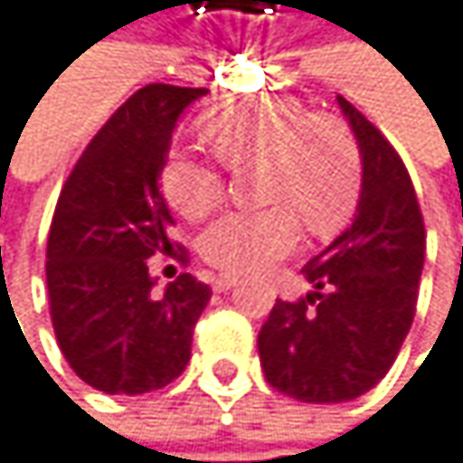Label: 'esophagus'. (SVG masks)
Returning a JSON list of instances; mask_svg holds the SVG:
<instances>
[{"instance_id": "esophagus-1", "label": "esophagus", "mask_w": 463, "mask_h": 463, "mask_svg": "<svg viewBox=\"0 0 463 463\" xmlns=\"http://www.w3.org/2000/svg\"><path fill=\"white\" fill-rule=\"evenodd\" d=\"M234 286H237V278H232V275H215V278H213V288H215L218 294L232 291Z\"/></svg>"}]
</instances>
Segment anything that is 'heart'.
Instances as JSON below:
<instances>
[{
    "instance_id": "b5f03b06",
    "label": "heart",
    "mask_w": 463,
    "mask_h": 463,
    "mask_svg": "<svg viewBox=\"0 0 463 463\" xmlns=\"http://www.w3.org/2000/svg\"><path fill=\"white\" fill-rule=\"evenodd\" d=\"M204 139L226 166H264L259 213H229L199 240L202 256L226 272H261L299 242V218L313 234L337 232L361 194V153L345 123L310 116L291 97H248L207 116ZM166 202L199 221L223 196L218 166L175 150L161 169Z\"/></svg>"
}]
</instances>
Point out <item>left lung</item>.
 Instances as JSON below:
<instances>
[{
  "mask_svg": "<svg viewBox=\"0 0 463 463\" xmlns=\"http://www.w3.org/2000/svg\"><path fill=\"white\" fill-rule=\"evenodd\" d=\"M337 105L361 153L355 213L307 261L313 291L302 302L278 299L259 332L267 383L310 404L358 399L385 377L412 326L426 253L402 158L347 99Z\"/></svg>",
  "mask_w": 463,
  "mask_h": 463,
  "instance_id": "1",
  "label": "left lung"
}]
</instances>
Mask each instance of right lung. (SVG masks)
I'll use <instances>...</instances> for the list:
<instances>
[{"mask_svg":"<svg viewBox=\"0 0 463 463\" xmlns=\"http://www.w3.org/2000/svg\"><path fill=\"white\" fill-rule=\"evenodd\" d=\"M204 89L145 86L75 164L48 234L53 332L80 380L105 393H150L183 374L213 291L180 275L161 294L147 272L172 248L158 188L172 131Z\"/></svg>","mask_w":463,"mask_h":463,"instance_id":"right-lung-1","label":"right lung"}]
</instances>
